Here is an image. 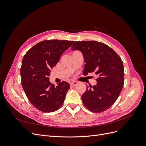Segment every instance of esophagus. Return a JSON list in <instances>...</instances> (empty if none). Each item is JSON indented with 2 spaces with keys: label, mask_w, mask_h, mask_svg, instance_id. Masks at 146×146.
Wrapping results in <instances>:
<instances>
[{
  "label": "esophagus",
  "mask_w": 146,
  "mask_h": 146,
  "mask_svg": "<svg viewBox=\"0 0 146 146\" xmlns=\"http://www.w3.org/2000/svg\"><path fill=\"white\" fill-rule=\"evenodd\" d=\"M78 83L79 82H77V81H72V82L70 83V85L72 86H76Z\"/></svg>",
  "instance_id": "esophagus-1"
}]
</instances>
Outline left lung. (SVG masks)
<instances>
[{
    "mask_svg": "<svg viewBox=\"0 0 146 146\" xmlns=\"http://www.w3.org/2000/svg\"><path fill=\"white\" fill-rule=\"evenodd\" d=\"M72 50H80L86 63L83 74L95 72L97 84L87 86L82 96L83 104L90 111L100 113L115 102L123 85V66L121 58L111 47L96 41H76Z\"/></svg>",
    "mask_w": 146,
    "mask_h": 146,
    "instance_id": "8db88e82",
    "label": "left lung"
}]
</instances>
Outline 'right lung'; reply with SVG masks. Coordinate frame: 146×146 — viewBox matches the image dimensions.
Wrapping results in <instances>:
<instances>
[{"instance_id": "obj_1", "label": "right lung", "mask_w": 146, "mask_h": 146, "mask_svg": "<svg viewBox=\"0 0 146 146\" xmlns=\"http://www.w3.org/2000/svg\"><path fill=\"white\" fill-rule=\"evenodd\" d=\"M74 41L45 40L36 44L26 53L21 68V83L29 100L42 112H53L63 105L69 84L55 86L49 82L51 69L58 62L63 53Z\"/></svg>"}]
</instances>
